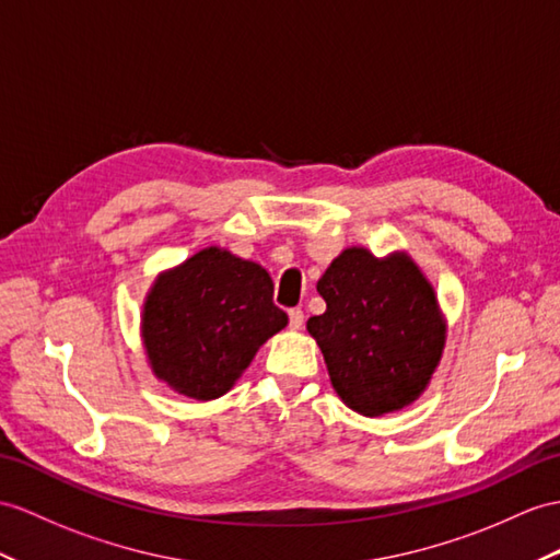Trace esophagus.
Instances as JSON below:
<instances>
[{
    "mask_svg": "<svg viewBox=\"0 0 560 560\" xmlns=\"http://www.w3.org/2000/svg\"><path fill=\"white\" fill-rule=\"evenodd\" d=\"M288 316H290V327H292V330H302V325H304V311H302V308H290Z\"/></svg>",
    "mask_w": 560,
    "mask_h": 560,
    "instance_id": "obj_1",
    "label": "esophagus"
}]
</instances>
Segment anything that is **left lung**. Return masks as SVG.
<instances>
[{
	"label": "left lung",
	"instance_id": "left-lung-1",
	"mask_svg": "<svg viewBox=\"0 0 560 560\" xmlns=\"http://www.w3.org/2000/svg\"><path fill=\"white\" fill-rule=\"evenodd\" d=\"M325 313L306 330L351 411L385 416L413 404L440 365L446 325L432 284L406 252L349 247L318 280Z\"/></svg>",
	"mask_w": 560,
	"mask_h": 560
}]
</instances>
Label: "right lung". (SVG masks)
<instances>
[{
	"mask_svg": "<svg viewBox=\"0 0 560 560\" xmlns=\"http://www.w3.org/2000/svg\"><path fill=\"white\" fill-rule=\"evenodd\" d=\"M288 325L268 270L207 247L154 280L144 299L149 365L177 394L211 401L233 389L258 347Z\"/></svg>",
	"mask_w": 560,
	"mask_h": 560,
	"instance_id": "1",
	"label": "right lung"
}]
</instances>
